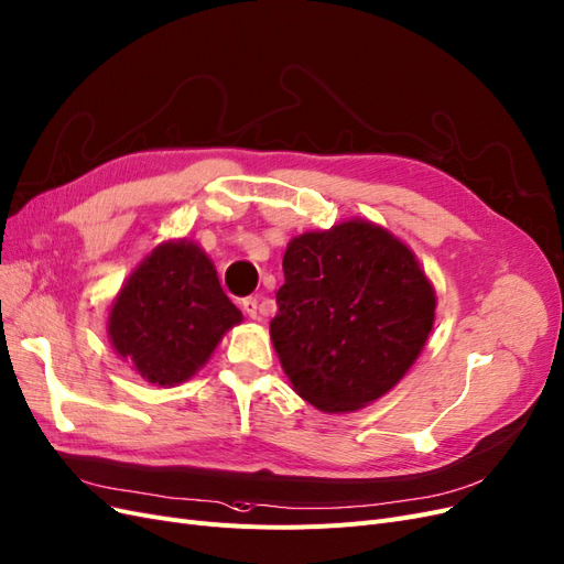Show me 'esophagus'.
<instances>
[{
	"label": "esophagus",
	"mask_w": 564,
	"mask_h": 564,
	"mask_svg": "<svg viewBox=\"0 0 564 564\" xmlns=\"http://www.w3.org/2000/svg\"><path fill=\"white\" fill-rule=\"evenodd\" d=\"M243 312L248 314V318L258 321V318H260V306H258V297H246V300H243Z\"/></svg>",
	"instance_id": "34e87169"
}]
</instances>
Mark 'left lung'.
I'll list each match as a JSON object with an SVG mask.
<instances>
[{
    "label": "left lung",
    "mask_w": 564,
    "mask_h": 564,
    "mask_svg": "<svg viewBox=\"0 0 564 564\" xmlns=\"http://www.w3.org/2000/svg\"><path fill=\"white\" fill-rule=\"evenodd\" d=\"M283 274L269 335L290 384L316 410L366 408L420 358L438 300L389 229L354 217L304 231L285 248Z\"/></svg>",
    "instance_id": "1"
}]
</instances>
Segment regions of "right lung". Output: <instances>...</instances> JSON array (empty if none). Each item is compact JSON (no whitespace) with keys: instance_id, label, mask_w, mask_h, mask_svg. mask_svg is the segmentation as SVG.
Instances as JSON below:
<instances>
[{"instance_id":"1","label":"right lung","mask_w":564,"mask_h":564,"mask_svg":"<svg viewBox=\"0 0 564 564\" xmlns=\"http://www.w3.org/2000/svg\"><path fill=\"white\" fill-rule=\"evenodd\" d=\"M243 321L204 248L159 243L117 293L107 335L112 349L156 387H177L202 370L227 330Z\"/></svg>"}]
</instances>
